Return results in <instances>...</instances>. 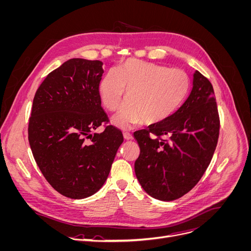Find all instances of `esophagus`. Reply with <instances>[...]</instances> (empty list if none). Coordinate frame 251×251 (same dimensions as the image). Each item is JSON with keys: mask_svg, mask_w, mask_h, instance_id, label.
<instances>
[{"mask_svg": "<svg viewBox=\"0 0 251 251\" xmlns=\"http://www.w3.org/2000/svg\"><path fill=\"white\" fill-rule=\"evenodd\" d=\"M124 137L126 140H130V139L133 138V135L131 133H128V132H124Z\"/></svg>", "mask_w": 251, "mask_h": 251, "instance_id": "obj_1", "label": "esophagus"}]
</instances>
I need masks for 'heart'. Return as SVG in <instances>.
<instances>
[{"instance_id":"obj_1","label":"heart","mask_w":251,"mask_h":251,"mask_svg":"<svg viewBox=\"0 0 251 251\" xmlns=\"http://www.w3.org/2000/svg\"><path fill=\"white\" fill-rule=\"evenodd\" d=\"M126 90L127 101L114 121L123 128L144 120L148 125L162 123L176 111L189 90L185 71L163 65L130 59L116 71H109L100 82V96L104 108L116 110Z\"/></svg>"}]
</instances>
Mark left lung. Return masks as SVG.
I'll list each match as a JSON object with an SVG mask.
<instances>
[{"label": "left lung", "instance_id": "obj_1", "mask_svg": "<svg viewBox=\"0 0 251 251\" xmlns=\"http://www.w3.org/2000/svg\"><path fill=\"white\" fill-rule=\"evenodd\" d=\"M219 130L214 88L196 71L184 103L162 123L134 133L140 148L135 174L142 188L161 201L176 200L188 193L208 168Z\"/></svg>", "mask_w": 251, "mask_h": 251}]
</instances>
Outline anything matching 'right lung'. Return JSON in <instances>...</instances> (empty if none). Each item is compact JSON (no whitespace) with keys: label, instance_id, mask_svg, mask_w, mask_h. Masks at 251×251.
I'll return each instance as SVG.
<instances>
[{"label":"right lung","instance_id":"obj_1","mask_svg":"<svg viewBox=\"0 0 251 251\" xmlns=\"http://www.w3.org/2000/svg\"><path fill=\"white\" fill-rule=\"evenodd\" d=\"M102 73L100 60L71 58L47 75L33 98L28 139L35 162L49 184L71 199L100 191L124 142L113 126L91 134L109 123L100 96Z\"/></svg>","mask_w":251,"mask_h":251}]
</instances>
